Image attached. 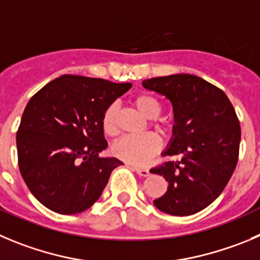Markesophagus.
I'll list each match as a JSON object with an SVG mask.
<instances>
[{
  "label": "esophagus",
  "mask_w": 260,
  "mask_h": 260,
  "mask_svg": "<svg viewBox=\"0 0 260 260\" xmlns=\"http://www.w3.org/2000/svg\"><path fill=\"white\" fill-rule=\"evenodd\" d=\"M132 169L138 174V176H141V177H147L150 174V171L146 168H138V167L132 166Z\"/></svg>",
  "instance_id": "34e87169"
}]
</instances>
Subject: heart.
Returning <instances> with one entry per match:
<instances>
[{"label":"heart","instance_id":"b5f03b06","mask_svg":"<svg viewBox=\"0 0 260 260\" xmlns=\"http://www.w3.org/2000/svg\"><path fill=\"white\" fill-rule=\"evenodd\" d=\"M132 105L147 119H154L161 111V105L154 94L141 92L132 99ZM101 124L105 135L114 137L118 133V108L110 104L101 118ZM161 132H166L164 125H159ZM161 149V141L157 136L149 133L141 137H124L114 144L113 152L116 157L132 166H145Z\"/></svg>","mask_w":260,"mask_h":260}]
</instances>
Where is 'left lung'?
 Returning a JSON list of instances; mask_svg holds the SVG:
<instances>
[{"label": "left lung", "mask_w": 260, "mask_h": 260, "mask_svg": "<svg viewBox=\"0 0 260 260\" xmlns=\"http://www.w3.org/2000/svg\"><path fill=\"white\" fill-rule=\"evenodd\" d=\"M145 88L173 105V137L163 155H179L152 168L168 182L154 200L167 214L186 217L205 209L224 190L239 160L241 128L224 92L200 77L173 74L145 79Z\"/></svg>", "instance_id": "1"}]
</instances>
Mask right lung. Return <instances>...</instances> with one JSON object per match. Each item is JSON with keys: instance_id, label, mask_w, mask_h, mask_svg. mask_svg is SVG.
<instances>
[{"instance_id": "obj_1", "label": "right lung", "mask_w": 260, "mask_h": 260, "mask_svg": "<svg viewBox=\"0 0 260 260\" xmlns=\"http://www.w3.org/2000/svg\"><path fill=\"white\" fill-rule=\"evenodd\" d=\"M132 87L82 75H61L25 106L16 133L19 169L30 192L59 214L92 207L122 161L100 157L108 147L101 118Z\"/></svg>"}]
</instances>
